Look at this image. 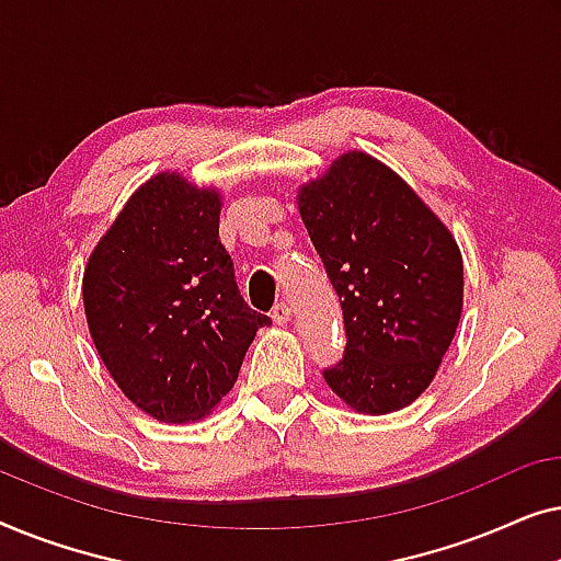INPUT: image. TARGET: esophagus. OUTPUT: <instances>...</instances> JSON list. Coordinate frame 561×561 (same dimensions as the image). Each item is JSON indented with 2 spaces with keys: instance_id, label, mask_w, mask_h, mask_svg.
<instances>
[{
  "instance_id": "34e87169",
  "label": "esophagus",
  "mask_w": 561,
  "mask_h": 561,
  "mask_svg": "<svg viewBox=\"0 0 561 561\" xmlns=\"http://www.w3.org/2000/svg\"><path fill=\"white\" fill-rule=\"evenodd\" d=\"M271 317H273V321H275V324H288V321H290V309H288V304H275L273 306V313H271Z\"/></svg>"
}]
</instances>
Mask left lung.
Here are the masks:
<instances>
[{
	"mask_svg": "<svg viewBox=\"0 0 561 561\" xmlns=\"http://www.w3.org/2000/svg\"><path fill=\"white\" fill-rule=\"evenodd\" d=\"M298 211L344 317V357L324 380L370 416L416 401L462 317V255L442 219L401 175L344 152L298 188Z\"/></svg>",
	"mask_w": 561,
	"mask_h": 561,
	"instance_id": "left-lung-1",
	"label": "left lung"
}]
</instances>
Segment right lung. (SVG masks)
Wrapping results in <instances>:
<instances>
[{
  "mask_svg": "<svg viewBox=\"0 0 561 561\" xmlns=\"http://www.w3.org/2000/svg\"><path fill=\"white\" fill-rule=\"evenodd\" d=\"M221 196L158 173L129 196L83 271L94 347L122 393L158 421L209 416L260 327L219 240Z\"/></svg>",
  "mask_w": 561,
  "mask_h": 561,
  "instance_id": "add662e5",
  "label": "right lung"
}]
</instances>
